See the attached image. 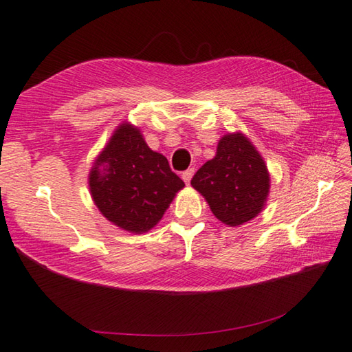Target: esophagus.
Returning <instances> with one entry per match:
<instances>
[{"label": "esophagus", "instance_id": "obj_1", "mask_svg": "<svg viewBox=\"0 0 352 352\" xmlns=\"http://www.w3.org/2000/svg\"><path fill=\"white\" fill-rule=\"evenodd\" d=\"M194 172H195V169H194V168H189L188 170H184V172H183V174H182V178H183L186 184H189V183H190V178H192V175H194Z\"/></svg>", "mask_w": 352, "mask_h": 352}]
</instances>
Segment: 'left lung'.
<instances>
[{
    "label": "left lung",
    "mask_w": 352,
    "mask_h": 352,
    "mask_svg": "<svg viewBox=\"0 0 352 352\" xmlns=\"http://www.w3.org/2000/svg\"><path fill=\"white\" fill-rule=\"evenodd\" d=\"M190 184L206 198L219 221L239 226L263 210L270 177L263 157L238 133L219 140L217 155L197 170Z\"/></svg>",
    "instance_id": "1"
}]
</instances>
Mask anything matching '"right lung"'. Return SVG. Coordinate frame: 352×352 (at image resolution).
Segmentation results:
<instances>
[{
  "label": "right lung",
  "mask_w": 352,
  "mask_h": 352,
  "mask_svg": "<svg viewBox=\"0 0 352 352\" xmlns=\"http://www.w3.org/2000/svg\"><path fill=\"white\" fill-rule=\"evenodd\" d=\"M183 186L168 158L128 123L116 131L89 172V190L102 215L133 233L153 229Z\"/></svg>",
  "instance_id": "right-lung-1"
}]
</instances>
